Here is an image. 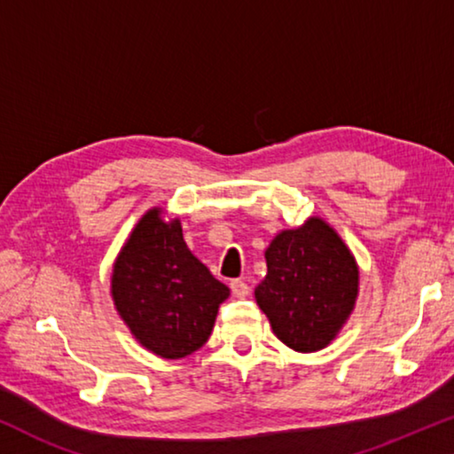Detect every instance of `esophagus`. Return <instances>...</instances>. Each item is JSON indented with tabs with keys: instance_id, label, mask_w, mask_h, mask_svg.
<instances>
[{
	"instance_id": "34e87169",
	"label": "esophagus",
	"mask_w": 454,
	"mask_h": 454,
	"mask_svg": "<svg viewBox=\"0 0 454 454\" xmlns=\"http://www.w3.org/2000/svg\"><path fill=\"white\" fill-rule=\"evenodd\" d=\"M230 290H232V296L234 298H247L248 294H251V288H248V284L242 282V279H234V282L230 284Z\"/></svg>"
}]
</instances>
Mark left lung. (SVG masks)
<instances>
[{
  "mask_svg": "<svg viewBox=\"0 0 454 454\" xmlns=\"http://www.w3.org/2000/svg\"><path fill=\"white\" fill-rule=\"evenodd\" d=\"M267 273L254 300L294 352H318L354 312L360 270L337 230L318 215L282 230L265 248Z\"/></svg>",
  "mask_w": 454,
  "mask_h": 454,
  "instance_id": "8db88e82",
  "label": "left lung"
}]
</instances>
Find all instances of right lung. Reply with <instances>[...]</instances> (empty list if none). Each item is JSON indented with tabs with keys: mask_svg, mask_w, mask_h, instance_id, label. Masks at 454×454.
Returning a JSON list of instances; mask_svg holds the SVG:
<instances>
[{
	"mask_svg": "<svg viewBox=\"0 0 454 454\" xmlns=\"http://www.w3.org/2000/svg\"><path fill=\"white\" fill-rule=\"evenodd\" d=\"M111 296L139 346L178 360L207 341L230 290L189 251L181 220L152 207L114 259Z\"/></svg>",
	"mask_w": 454,
	"mask_h": 454,
	"instance_id": "add662e5",
	"label": "right lung"
}]
</instances>
